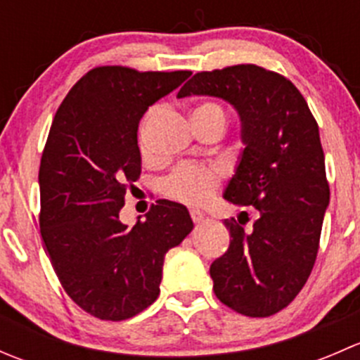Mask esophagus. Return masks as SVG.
Returning <instances> with one entry per match:
<instances>
[{"label": "esophagus", "instance_id": "esophagus-1", "mask_svg": "<svg viewBox=\"0 0 360 360\" xmlns=\"http://www.w3.org/2000/svg\"><path fill=\"white\" fill-rule=\"evenodd\" d=\"M190 216H191V219H193L195 223H197V224H200V223H203V221L207 219L205 214H203L202 210H198V209H193V210H191Z\"/></svg>", "mask_w": 360, "mask_h": 360}]
</instances>
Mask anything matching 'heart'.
<instances>
[{
  "label": "heart",
  "instance_id": "b5f03b06",
  "mask_svg": "<svg viewBox=\"0 0 360 360\" xmlns=\"http://www.w3.org/2000/svg\"><path fill=\"white\" fill-rule=\"evenodd\" d=\"M217 116L224 122L226 115H224L223 106L217 103H203L193 110L191 116ZM160 116V108H153L148 111L141 122L139 130H137V143H139V150L144 158L151 155L150 148V130L153 127L155 120ZM221 172L217 167H198V165H181L163 181V191L169 197L176 198V200L184 203H203L212 197L214 190H216L217 183H219Z\"/></svg>",
  "mask_w": 360,
  "mask_h": 360
}]
</instances>
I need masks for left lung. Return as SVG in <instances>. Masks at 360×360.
<instances>
[{"label":"left lung","mask_w":360,"mask_h":360,"mask_svg":"<svg viewBox=\"0 0 360 360\" xmlns=\"http://www.w3.org/2000/svg\"><path fill=\"white\" fill-rule=\"evenodd\" d=\"M226 101L244 144L223 197L252 205L249 231L224 219L230 248L210 264L217 300L248 317H270L297 296L317 257L329 205L319 125L300 90L254 64L197 72L177 97Z\"/></svg>","instance_id":"obj_1"}]
</instances>
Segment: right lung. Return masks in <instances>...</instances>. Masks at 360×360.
Masks as SVG:
<instances>
[{"mask_svg":"<svg viewBox=\"0 0 360 360\" xmlns=\"http://www.w3.org/2000/svg\"><path fill=\"white\" fill-rule=\"evenodd\" d=\"M190 71L96 68L66 96L39 165V230L68 296L103 321H125L160 294L167 250L193 230L184 205L158 200L146 221H120L141 174L137 127Z\"/></svg>","mask_w":360,"mask_h":360,"instance_id":"right-lung-1","label":"right lung"}]
</instances>
